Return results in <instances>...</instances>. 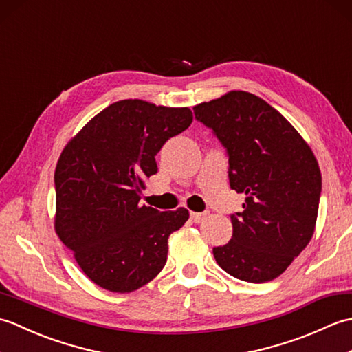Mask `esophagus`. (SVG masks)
Wrapping results in <instances>:
<instances>
[{"mask_svg": "<svg viewBox=\"0 0 352 352\" xmlns=\"http://www.w3.org/2000/svg\"><path fill=\"white\" fill-rule=\"evenodd\" d=\"M206 218H207V213H195V212L190 213V219L195 223L203 222Z\"/></svg>", "mask_w": 352, "mask_h": 352, "instance_id": "obj_1", "label": "esophagus"}]
</instances>
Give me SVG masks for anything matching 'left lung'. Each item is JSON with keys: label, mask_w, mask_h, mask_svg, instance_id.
<instances>
[{"label": "left lung", "mask_w": 352, "mask_h": 352, "mask_svg": "<svg viewBox=\"0 0 352 352\" xmlns=\"http://www.w3.org/2000/svg\"><path fill=\"white\" fill-rule=\"evenodd\" d=\"M227 148L230 188L243 193L231 214L233 236L213 248L234 278L266 283L280 276L315 233L322 177L307 142L278 110L243 91L193 107Z\"/></svg>", "instance_id": "left-lung-1"}]
</instances>
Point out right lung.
<instances>
[{"label": "right lung", "mask_w": 352, "mask_h": 352, "mask_svg": "<svg viewBox=\"0 0 352 352\" xmlns=\"http://www.w3.org/2000/svg\"><path fill=\"white\" fill-rule=\"evenodd\" d=\"M189 107L122 100L94 116L58 157L54 230L96 286L130 294L155 278L168 239L189 219L188 208L142 206L145 180L169 138L192 124Z\"/></svg>", "instance_id": "obj_1"}]
</instances>
